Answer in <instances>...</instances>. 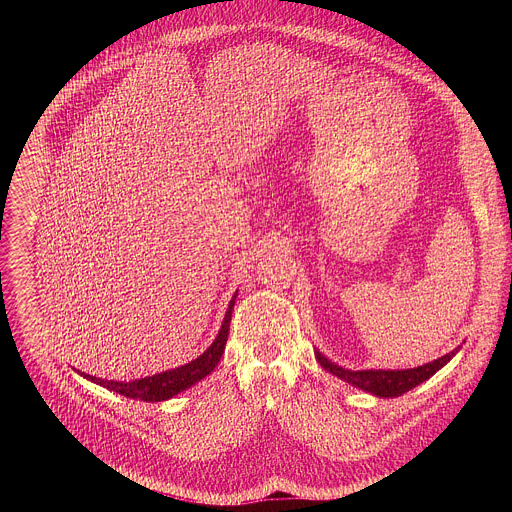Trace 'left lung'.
Segmentation results:
<instances>
[{"mask_svg":"<svg viewBox=\"0 0 512 512\" xmlns=\"http://www.w3.org/2000/svg\"><path fill=\"white\" fill-rule=\"evenodd\" d=\"M455 353H457V349L428 363V365L406 368V370H347L343 366L327 361L319 351H315V357H317L319 365L323 366L325 370H329L331 374L339 376L341 380H345L365 392H370L374 396L394 398V396H400V394L412 390L414 386L422 384L424 380H428L441 366L447 365Z\"/></svg>","mask_w":512,"mask_h":512,"instance_id":"obj_1","label":"left lung"}]
</instances>
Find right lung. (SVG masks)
Segmentation results:
<instances>
[{
	"instance_id": "1",
	"label": "right lung",
	"mask_w": 512,
	"mask_h": 512,
	"mask_svg": "<svg viewBox=\"0 0 512 512\" xmlns=\"http://www.w3.org/2000/svg\"><path fill=\"white\" fill-rule=\"evenodd\" d=\"M238 292L232 295L230 303H228V311L224 315L222 327H220L217 339L213 341V345L195 361L187 363V365L177 366L173 370H165L153 376H146L140 380H132V382H114V380H104V378H96L90 374H82L84 378L114 390L126 398H134V400H144V402H161L167 398H173L175 394L187 390L189 386H193L195 382H199L201 378H205L207 374L213 372V368L219 365L220 357L224 353V345L228 339V327H230V319H232V307H234V299Z\"/></svg>"
}]
</instances>
